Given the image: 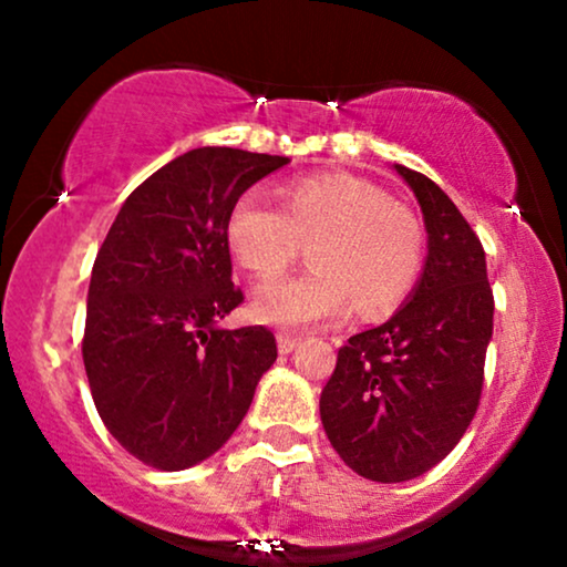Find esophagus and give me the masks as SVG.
<instances>
[{
  "label": "esophagus",
  "instance_id": "obj_1",
  "mask_svg": "<svg viewBox=\"0 0 567 567\" xmlns=\"http://www.w3.org/2000/svg\"><path fill=\"white\" fill-rule=\"evenodd\" d=\"M298 343H301V338H296V336H290V333H279V336H277L279 354H290V351L296 349Z\"/></svg>",
  "mask_w": 567,
  "mask_h": 567
}]
</instances>
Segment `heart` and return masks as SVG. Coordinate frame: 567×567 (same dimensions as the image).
I'll list each match as a JSON object with an SVG mask.
<instances>
[{"instance_id": "b5f03b06", "label": "heart", "mask_w": 567, "mask_h": 567, "mask_svg": "<svg viewBox=\"0 0 567 567\" xmlns=\"http://www.w3.org/2000/svg\"><path fill=\"white\" fill-rule=\"evenodd\" d=\"M306 241L311 269L261 290V320H336L349 303L362 317L389 315L405 301L424 266L419 216L379 186L349 175L296 181L279 207L258 188H247L226 216L229 250L258 282L282 275Z\"/></svg>"}]
</instances>
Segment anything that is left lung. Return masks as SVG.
<instances>
[{"label":"left lung","mask_w":567,"mask_h":567,"mask_svg":"<svg viewBox=\"0 0 567 567\" xmlns=\"http://www.w3.org/2000/svg\"><path fill=\"white\" fill-rule=\"evenodd\" d=\"M394 167L424 213V275L392 320L338 349L320 396L330 445L373 483L421 477L458 445L480 408L493 336L483 243L432 178Z\"/></svg>","instance_id":"obj_1"}]
</instances>
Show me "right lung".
<instances>
[{"instance_id":"right-lung-1","label":"right lung","mask_w":567,"mask_h":567,"mask_svg":"<svg viewBox=\"0 0 567 567\" xmlns=\"http://www.w3.org/2000/svg\"><path fill=\"white\" fill-rule=\"evenodd\" d=\"M288 162L192 148L130 194L97 250L84 370L101 421L146 466L178 472L216 453L275 365L269 328L216 322L245 301L231 282L226 216L239 194Z\"/></svg>"}]
</instances>
